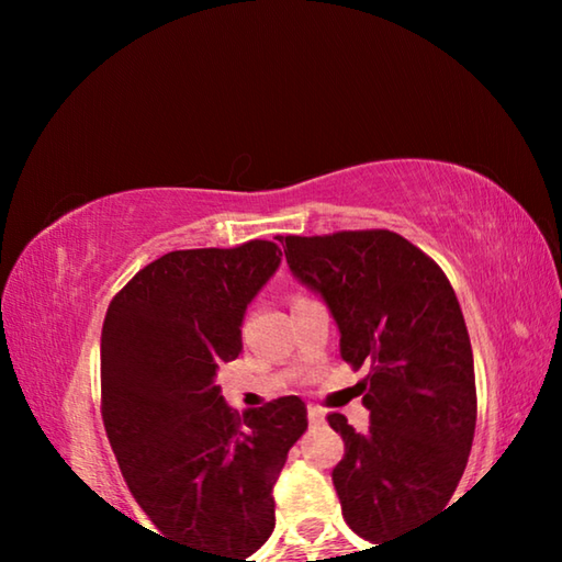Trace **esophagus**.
I'll return each instance as SVG.
<instances>
[{"label":"esophagus","mask_w":562,"mask_h":562,"mask_svg":"<svg viewBox=\"0 0 562 562\" xmlns=\"http://www.w3.org/2000/svg\"><path fill=\"white\" fill-rule=\"evenodd\" d=\"M307 418H310V424H322V422H325V408H322V406H310L307 408Z\"/></svg>","instance_id":"obj_1"}]
</instances>
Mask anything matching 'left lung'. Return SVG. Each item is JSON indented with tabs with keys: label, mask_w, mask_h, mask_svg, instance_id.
Returning <instances> with one entry per match:
<instances>
[{
	"label": "left lung",
	"mask_w": 562,
	"mask_h": 562,
	"mask_svg": "<svg viewBox=\"0 0 562 562\" xmlns=\"http://www.w3.org/2000/svg\"><path fill=\"white\" fill-rule=\"evenodd\" d=\"M294 278L317 292L339 327L341 359L361 382L369 429L341 414L331 481L347 526L389 543L451 501L475 431L469 329L439 265L392 231L280 237Z\"/></svg>",
	"instance_id": "8db88e82"
}]
</instances>
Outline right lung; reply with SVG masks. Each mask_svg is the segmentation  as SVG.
I'll use <instances>...</instances> for the list:
<instances>
[{
	"label": "right lung",
	"instance_id": "add662e5",
	"mask_svg": "<svg viewBox=\"0 0 562 562\" xmlns=\"http://www.w3.org/2000/svg\"><path fill=\"white\" fill-rule=\"evenodd\" d=\"M270 240L176 250L111 300L101 329V414L133 498L164 538L205 562H250L274 528L272 488L307 429L282 396L243 416L217 367L243 351L247 304L280 268Z\"/></svg>",
	"mask_w": 562,
	"mask_h": 562
}]
</instances>
